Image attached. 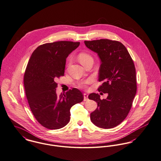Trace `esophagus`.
Instances as JSON below:
<instances>
[{"instance_id": "obj_1", "label": "esophagus", "mask_w": 161, "mask_h": 161, "mask_svg": "<svg viewBox=\"0 0 161 161\" xmlns=\"http://www.w3.org/2000/svg\"><path fill=\"white\" fill-rule=\"evenodd\" d=\"M84 101H87L88 100V96L86 94H84Z\"/></svg>"}]
</instances>
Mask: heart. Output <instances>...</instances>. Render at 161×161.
Masks as SVG:
<instances>
[{
	"label": "heart",
	"mask_w": 161,
	"mask_h": 161,
	"mask_svg": "<svg viewBox=\"0 0 161 161\" xmlns=\"http://www.w3.org/2000/svg\"><path fill=\"white\" fill-rule=\"evenodd\" d=\"M90 58H92L91 56L87 54L86 53H80V54L78 55V59H79V61L81 63L86 61L87 59H90ZM91 81V79H88L85 81H83V82H80L78 83V86L80 87H86V85L89 83Z\"/></svg>",
	"instance_id": "b5f03b06"
}]
</instances>
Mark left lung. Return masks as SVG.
<instances>
[{
	"mask_svg": "<svg viewBox=\"0 0 161 161\" xmlns=\"http://www.w3.org/2000/svg\"><path fill=\"white\" fill-rule=\"evenodd\" d=\"M87 48L97 53L101 61L99 81L103 83L99 92L108 93L101 100L98 94L88 98L97 103L92 112V123L103 129H111L121 123L128 115L136 94V72L133 60L124 45L108 39L85 41Z\"/></svg>",
	"mask_w": 161,
	"mask_h": 161,
	"instance_id": "left-lung-1",
	"label": "left lung"
}]
</instances>
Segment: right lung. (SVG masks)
<instances>
[{
  "label": "right lung",
  "instance_id": "add662e5",
  "mask_svg": "<svg viewBox=\"0 0 161 161\" xmlns=\"http://www.w3.org/2000/svg\"><path fill=\"white\" fill-rule=\"evenodd\" d=\"M80 42L59 41L38 47L27 64L25 76V93L37 121L49 129L65 126L70 119V108L83 100L81 92L73 88L57 96L56 80L64 75L66 59Z\"/></svg>",
  "mask_w": 161,
  "mask_h": 161
}]
</instances>
